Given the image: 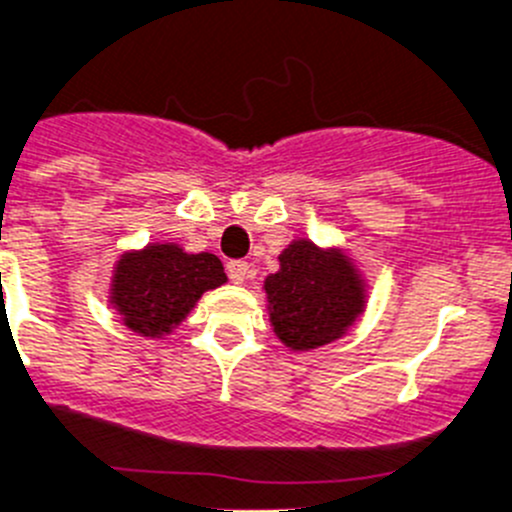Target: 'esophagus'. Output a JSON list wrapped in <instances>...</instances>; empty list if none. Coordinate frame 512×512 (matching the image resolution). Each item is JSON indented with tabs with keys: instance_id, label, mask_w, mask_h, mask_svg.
I'll return each instance as SVG.
<instances>
[{
	"instance_id": "34e87169",
	"label": "esophagus",
	"mask_w": 512,
	"mask_h": 512,
	"mask_svg": "<svg viewBox=\"0 0 512 512\" xmlns=\"http://www.w3.org/2000/svg\"><path fill=\"white\" fill-rule=\"evenodd\" d=\"M227 275L229 280H232L234 285H242L247 280V275H250V265L242 260H229L227 262Z\"/></svg>"
}]
</instances>
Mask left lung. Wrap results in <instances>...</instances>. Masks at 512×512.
Segmentation results:
<instances>
[{
	"label": "left lung",
	"mask_w": 512,
	"mask_h": 512,
	"mask_svg": "<svg viewBox=\"0 0 512 512\" xmlns=\"http://www.w3.org/2000/svg\"><path fill=\"white\" fill-rule=\"evenodd\" d=\"M265 293L272 328L293 351L336 341L364 310V288L351 262L308 240L285 247Z\"/></svg>",
	"instance_id": "obj_1"
}]
</instances>
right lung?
Wrapping results in <instances>:
<instances>
[{
	"instance_id": "1",
	"label": "right lung",
	"mask_w": 512,
	"mask_h": 512,
	"mask_svg": "<svg viewBox=\"0 0 512 512\" xmlns=\"http://www.w3.org/2000/svg\"><path fill=\"white\" fill-rule=\"evenodd\" d=\"M224 280L217 255H186L176 245H151L121 257L111 303L131 331L159 338L184 321L202 293Z\"/></svg>"
}]
</instances>
